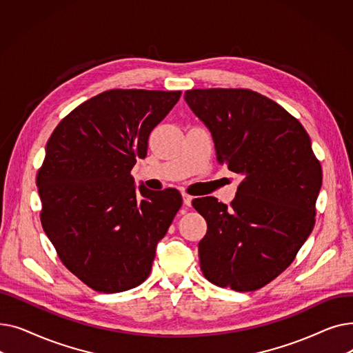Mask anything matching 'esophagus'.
<instances>
[{
	"mask_svg": "<svg viewBox=\"0 0 353 353\" xmlns=\"http://www.w3.org/2000/svg\"><path fill=\"white\" fill-rule=\"evenodd\" d=\"M181 197H183V205H184V206H188V208H190V206H192V200H193V197H192V196H189V194H186V193H183V194H181Z\"/></svg>",
	"mask_w": 353,
	"mask_h": 353,
	"instance_id": "34e87169",
	"label": "esophagus"
}]
</instances>
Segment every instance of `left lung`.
Listing matches in <instances>:
<instances>
[{"instance_id": "1", "label": "left lung", "mask_w": 353, "mask_h": 353, "mask_svg": "<svg viewBox=\"0 0 353 353\" xmlns=\"http://www.w3.org/2000/svg\"><path fill=\"white\" fill-rule=\"evenodd\" d=\"M184 100L212 133L217 161L245 176L232 208L210 196L193 200L208 221L199 242L201 272L220 288L261 289L312 233L321 163L303 125L256 91L199 88Z\"/></svg>"}]
</instances>
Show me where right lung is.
Segmentation results:
<instances>
[{"label":"right lung","instance_id":"add662e5","mask_svg":"<svg viewBox=\"0 0 353 353\" xmlns=\"http://www.w3.org/2000/svg\"><path fill=\"white\" fill-rule=\"evenodd\" d=\"M180 96L108 90L74 108L48 139L37 174L41 225L64 266L97 292H124L147 279L181 206L176 189H137L130 174Z\"/></svg>","mask_w":353,"mask_h":353}]
</instances>
